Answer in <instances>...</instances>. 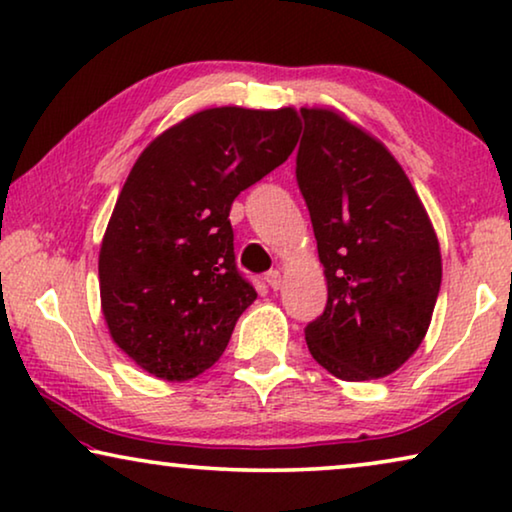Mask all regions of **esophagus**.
<instances>
[{
	"label": "esophagus",
	"mask_w": 512,
	"mask_h": 512,
	"mask_svg": "<svg viewBox=\"0 0 512 512\" xmlns=\"http://www.w3.org/2000/svg\"><path fill=\"white\" fill-rule=\"evenodd\" d=\"M264 280H266V285H269L271 289H280V285H282V278H280V271L278 269L266 271L264 273Z\"/></svg>",
	"instance_id": "1"
}]
</instances>
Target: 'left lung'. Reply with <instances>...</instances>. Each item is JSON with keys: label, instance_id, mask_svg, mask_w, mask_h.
<instances>
[{"label": "left lung", "instance_id": "left-lung-1", "mask_svg": "<svg viewBox=\"0 0 512 512\" xmlns=\"http://www.w3.org/2000/svg\"><path fill=\"white\" fill-rule=\"evenodd\" d=\"M301 117L296 183L329 282L305 342L333 377H386L430 326L441 287L437 234L384 144L331 110L303 108Z\"/></svg>", "mask_w": 512, "mask_h": 512}]
</instances>
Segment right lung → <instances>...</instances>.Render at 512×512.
<instances>
[{
  "instance_id": "obj_1",
  "label": "right lung",
  "mask_w": 512,
  "mask_h": 512,
  "mask_svg": "<svg viewBox=\"0 0 512 512\" xmlns=\"http://www.w3.org/2000/svg\"><path fill=\"white\" fill-rule=\"evenodd\" d=\"M292 108H211L165 131L137 158L98 257L112 340L142 370L186 381L223 356L257 292L236 269V195L285 163Z\"/></svg>"
}]
</instances>
